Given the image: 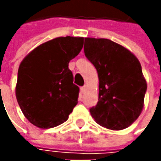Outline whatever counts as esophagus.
<instances>
[{
	"label": "esophagus",
	"instance_id": "34e87169",
	"mask_svg": "<svg viewBox=\"0 0 161 161\" xmlns=\"http://www.w3.org/2000/svg\"><path fill=\"white\" fill-rule=\"evenodd\" d=\"M86 88H87V87H86L85 85H84V86H82V87L80 88V91H81V93H82V94H83L84 92L86 91Z\"/></svg>",
	"mask_w": 161,
	"mask_h": 161
}]
</instances>
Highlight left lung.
I'll use <instances>...</instances> for the list:
<instances>
[{"instance_id": "8db88e82", "label": "left lung", "mask_w": 161, "mask_h": 161, "mask_svg": "<svg viewBox=\"0 0 161 161\" xmlns=\"http://www.w3.org/2000/svg\"><path fill=\"white\" fill-rule=\"evenodd\" d=\"M84 53L95 66L99 80L98 101L90 108L92 117L111 130L130 126L142 113L147 90L138 59L106 38H85Z\"/></svg>"}]
</instances>
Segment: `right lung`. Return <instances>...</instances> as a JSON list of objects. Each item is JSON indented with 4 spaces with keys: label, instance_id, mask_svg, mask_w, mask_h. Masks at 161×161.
<instances>
[{
    "label": "right lung",
    "instance_id": "add662e5",
    "mask_svg": "<svg viewBox=\"0 0 161 161\" xmlns=\"http://www.w3.org/2000/svg\"><path fill=\"white\" fill-rule=\"evenodd\" d=\"M83 47V37H57L34 49L19 65L16 97L22 113L39 128H52L68 119L78 104L69 62Z\"/></svg>",
    "mask_w": 161,
    "mask_h": 161
}]
</instances>
